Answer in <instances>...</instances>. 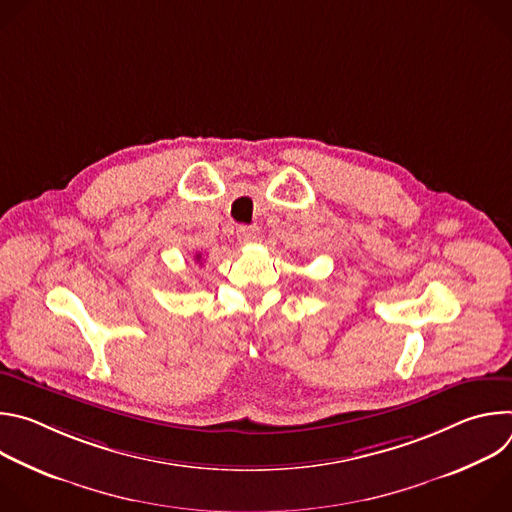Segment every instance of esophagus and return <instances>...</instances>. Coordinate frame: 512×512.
<instances>
[{"label": "esophagus", "mask_w": 512, "mask_h": 512, "mask_svg": "<svg viewBox=\"0 0 512 512\" xmlns=\"http://www.w3.org/2000/svg\"><path fill=\"white\" fill-rule=\"evenodd\" d=\"M237 239L241 245H253L259 239V231L255 227H239Z\"/></svg>", "instance_id": "1"}]
</instances>
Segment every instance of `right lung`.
<instances>
[{"label": "right lung", "mask_w": 512, "mask_h": 512, "mask_svg": "<svg viewBox=\"0 0 512 512\" xmlns=\"http://www.w3.org/2000/svg\"><path fill=\"white\" fill-rule=\"evenodd\" d=\"M194 259H196V261H200V255H196V257H194Z\"/></svg>", "instance_id": "right-lung-1"}]
</instances>
